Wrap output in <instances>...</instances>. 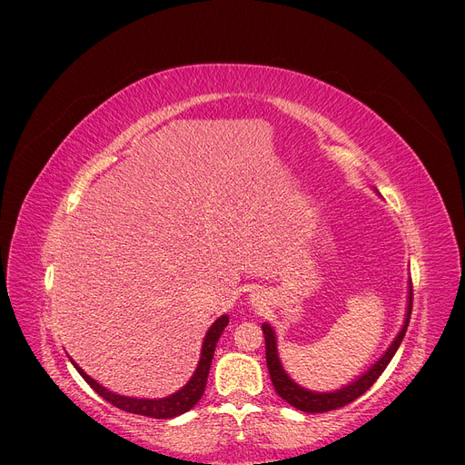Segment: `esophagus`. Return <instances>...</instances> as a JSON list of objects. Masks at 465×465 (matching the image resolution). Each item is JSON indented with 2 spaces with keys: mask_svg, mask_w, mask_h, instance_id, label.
Masks as SVG:
<instances>
[{
  "mask_svg": "<svg viewBox=\"0 0 465 465\" xmlns=\"http://www.w3.org/2000/svg\"><path fill=\"white\" fill-rule=\"evenodd\" d=\"M249 300H251V303H252L254 307H262V305H263V296L260 294V292H252V294L249 296Z\"/></svg>",
  "mask_w": 465,
  "mask_h": 465,
  "instance_id": "34e87169",
  "label": "esophagus"
}]
</instances>
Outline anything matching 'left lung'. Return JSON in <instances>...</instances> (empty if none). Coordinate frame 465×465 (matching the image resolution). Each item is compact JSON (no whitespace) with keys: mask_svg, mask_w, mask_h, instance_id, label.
Segmentation results:
<instances>
[{"mask_svg":"<svg viewBox=\"0 0 465 465\" xmlns=\"http://www.w3.org/2000/svg\"><path fill=\"white\" fill-rule=\"evenodd\" d=\"M411 309H412V286H411V279H409V282H407V309H405L403 326L398 331V335L394 337L392 343H390V347L371 365V368L365 370L360 377H356L349 384L341 386L337 390H331V392H316V390H309V388L298 384L294 379H292L284 371L282 361L279 358L275 330L272 328V324L263 322L262 331H263V337H265V361H267V370H270V377H272V382L277 390V394L286 403H290L292 407H296L298 411H303V412H326V411H333V409H339V407H343V405L354 401L363 392H368V390L373 386V382L386 370V365L390 363V360L394 358L396 351L400 349L401 341L405 337L409 319H411Z\"/></svg>","mask_w":465,"mask_h":465,"instance_id":"left-lung-1","label":"left lung"}]
</instances>
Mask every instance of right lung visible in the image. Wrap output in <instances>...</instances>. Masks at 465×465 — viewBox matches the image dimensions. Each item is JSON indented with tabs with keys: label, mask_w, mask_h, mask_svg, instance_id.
Wrapping results in <instances>:
<instances>
[{
	"label": "right lung",
	"mask_w": 465,
	"mask_h": 465,
	"mask_svg": "<svg viewBox=\"0 0 465 465\" xmlns=\"http://www.w3.org/2000/svg\"><path fill=\"white\" fill-rule=\"evenodd\" d=\"M228 322H230L228 314L218 316L203 337L198 368H195L190 381L181 390H177V392H173L171 396H165V398H158V400L156 398H153V400L132 398V396H120L116 392H111L109 388L102 386L90 375H86L84 370H81L71 356H67V358L71 360L73 365H75V370L95 390V392L100 394L104 400H107L109 403H113L114 407L134 412V414H141V417H149V419H175V417H179V414H184L186 411H190L195 403L202 400V396L205 392V384H207V377H209V370H211L214 347L218 343L220 335H223L224 328L228 326Z\"/></svg>",
	"instance_id": "right-lung-1"
}]
</instances>
